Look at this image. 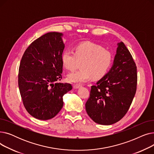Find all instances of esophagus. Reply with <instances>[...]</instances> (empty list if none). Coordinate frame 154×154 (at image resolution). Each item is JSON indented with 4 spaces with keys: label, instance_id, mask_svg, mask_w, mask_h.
<instances>
[{
    "label": "esophagus",
    "instance_id": "34e87169",
    "mask_svg": "<svg viewBox=\"0 0 154 154\" xmlns=\"http://www.w3.org/2000/svg\"><path fill=\"white\" fill-rule=\"evenodd\" d=\"M73 87H74V88H76V89H77V88H80V87H81V85H79V84H74Z\"/></svg>",
    "mask_w": 154,
    "mask_h": 154
}]
</instances>
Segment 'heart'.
Listing matches in <instances>:
<instances>
[{
  "mask_svg": "<svg viewBox=\"0 0 154 154\" xmlns=\"http://www.w3.org/2000/svg\"><path fill=\"white\" fill-rule=\"evenodd\" d=\"M113 61L112 53L98 44L83 42L77 45L74 51L69 48L62 54V62L67 70L73 71L80 63V69L69 74L67 79L72 83H83L102 78L109 70Z\"/></svg>",
  "mask_w": 154,
  "mask_h": 154,
  "instance_id": "b5f03b06",
  "label": "heart"
}]
</instances>
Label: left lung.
<instances>
[{"mask_svg": "<svg viewBox=\"0 0 154 154\" xmlns=\"http://www.w3.org/2000/svg\"><path fill=\"white\" fill-rule=\"evenodd\" d=\"M114 64L107 74L91 86L85 109L95 123L111 125L127 114L135 96L136 64L125 44L119 43Z\"/></svg>", "mask_w": 154, "mask_h": 154, "instance_id": "left-lung-1", "label": "left lung"}]
</instances>
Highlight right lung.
Segmentation results:
<instances>
[{
    "mask_svg": "<svg viewBox=\"0 0 154 154\" xmlns=\"http://www.w3.org/2000/svg\"><path fill=\"white\" fill-rule=\"evenodd\" d=\"M62 34L48 32L32 42L20 63L18 84L24 107L39 120L54 117L63 107V96L72 86L62 79Z\"/></svg>",
    "mask_w": 154,
    "mask_h": 154,
    "instance_id": "right-lung-1",
    "label": "right lung"
}]
</instances>
